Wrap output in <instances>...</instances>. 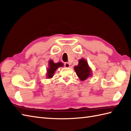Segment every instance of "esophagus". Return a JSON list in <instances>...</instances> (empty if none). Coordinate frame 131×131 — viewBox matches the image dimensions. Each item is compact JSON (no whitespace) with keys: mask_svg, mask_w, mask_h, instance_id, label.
Returning a JSON list of instances; mask_svg holds the SVG:
<instances>
[{"mask_svg":"<svg viewBox=\"0 0 131 131\" xmlns=\"http://www.w3.org/2000/svg\"><path fill=\"white\" fill-rule=\"evenodd\" d=\"M64 66H65V68H69L70 66V64L68 62H65L64 64Z\"/></svg>","mask_w":131,"mask_h":131,"instance_id":"1","label":"esophagus"}]
</instances>
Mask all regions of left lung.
<instances>
[{
  "mask_svg": "<svg viewBox=\"0 0 131 131\" xmlns=\"http://www.w3.org/2000/svg\"><path fill=\"white\" fill-rule=\"evenodd\" d=\"M74 70L75 71L77 76L80 80L84 81L88 77L91 76V69L89 67L88 64L84 58L79 60L78 66H75Z\"/></svg>",
  "mask_w": 131,
  "mask_h": 131,
  "instance_id": "left-lung-1",
  "label": "left lung"
}]
</instances>
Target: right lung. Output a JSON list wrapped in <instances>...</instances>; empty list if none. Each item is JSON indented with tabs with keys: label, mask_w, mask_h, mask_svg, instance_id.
<instances>
[{
	"label": "right lung",
	"mask_w": 131,
	"mask_h": 131,
	"mask_svg": "<svg viewBox=\"0 0 131 131\" xmlns=\"http://www.w3.org/2000/svg\"><path fill=\"white\" fill-rule=\"evenodd\" d=\"M49 68L47 69V78L48 79L51 78L53 77L54 74V72L57 70L58 68L62 67L63 66V64L62 62H57L54 63L53 60L49 61Z\"/></svg>",
	"instance_id": "add662e5"
}]
</instances>
